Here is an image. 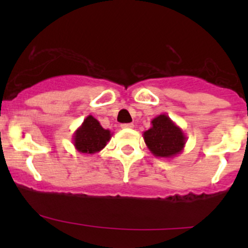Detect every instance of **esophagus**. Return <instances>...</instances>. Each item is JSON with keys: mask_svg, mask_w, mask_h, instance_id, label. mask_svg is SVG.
Listing matches in <instances>:
<instances>
[{"mask_svg": "<svg viewBox=\"0 0 248 248\" xmlns=\"http://www.w3.org/2000/svg\"><path fill=\"white\" fill-rule=\"evenodd\" d=\"M121 128H124V129H132V128H134V124H122Z\"/></svg>", "mask_w": 248, "mask_h": 248, "instance_id": "34e87169", "label": "esophagus"}]
</instances>
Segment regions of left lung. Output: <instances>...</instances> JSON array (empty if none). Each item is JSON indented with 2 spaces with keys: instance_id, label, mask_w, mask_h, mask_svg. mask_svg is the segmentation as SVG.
Segmentation results:
<instances>
[{
  "instance_id": "8db88e82",
  "label": "left lung",
  "mask_w": 248,
  "mask_h": 248,
  "mask_svg": "<svg viewBox=\"0 0 248 248\" xmlns=\"http://www.w3.org/2000/svg\"><path fill=\"white\" fill-rule=\"evenodd\" d=\"M148 149L156 157L172 158L182 153L186 143V136L181 127L166 114L152 120V127L143 133Z\"/></svg>"
}]
</instances>
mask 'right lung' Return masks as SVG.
<instances>
[{
  "mask_svg": "<svg viewBox=\"0 0 248 248\" xmlns=\"http://www.w3.org/2000/svg\"><path fill=\"white\" fill-rule=\"evenodd\" d=\"M112 135L113 133L102 128L94 116L88 115L73 134V146L79 153L92 155L104 149Z\"/></svg>",
  "mask_w": 248,
  "mask_h": 248,
  "instance_id": "1",
  "label": "right lung"
}]
</instances>
